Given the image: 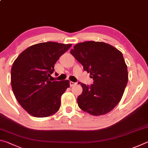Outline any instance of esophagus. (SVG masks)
I'll return each mask as SVG.
<instances>
[{
	"instance_id": "34e87169",
	"label": "esophagus",
	"mask_w": 148,
	"mask_h": 148,
	"mask_svg": "<svg viewBox=\"0 0 148 148\" xmlns=\"http://www.w3.org/2000/svg\"><path fill=\"white\" fill-rule=\"evenodd\" d=\"M69 84H70V86L72 87V86H75V85H76V84H77V83H76V82H72V81H70V82H69Z\"/></svg>"
}]
</instances>
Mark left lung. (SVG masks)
Segmentation results:
<instances>
[{
	"mask_svg": "<svg viewBox=\"0 0 148 148\" xmlns=\"http://www.w3.org/2000/svg\"><path fill=\"white\" fill-rule=\"evenodd\" d=\"M70 53L94 79L90 86L79 82L82 88L79 107L93 116L109 112L120 101L128 81L121 52L110 44L90 41L77 44Z\"/></svg>",
	"mask_w": 148,
	"mask_h": 148,
	"instance_id": "1",
	"label": "left lung"
}]
</instances>
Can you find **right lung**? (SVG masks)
<instances>
[{
  "mask_svg": "<svg viewBox=\"0 0 148 148\" xmlns=\"http://www.w3.org/2000/svg\"><path fill=\"white\" fill-rule=\"evenodd\" d=\"M71 44L40 43L26 49L11 69L13 92L21 106L34 117H48L59 110L69 81H51L56 61Z\"/></svg>",
  "mask_w": 148,
  "mask_h": 148,
  "instance_id": "1",
  "label": "right lung"
}]
</instances>
